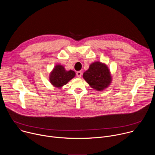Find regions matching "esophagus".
<instances>
[{
    "label": "esophagus",
    "mask_w": 155,
    "mask_h": 155,
    "mask_svg": "<svg viewBox=\"0 0 155 155\" xmlns=\"http://www.w3.org/2000/svg\"><path fill=\"white\" fill-rule=\"evenodd\" d=\"M76 74H77V77L80 78V77H81V75H82V72H81V71H78V72L76 73Z\"/></svg>",
    "instance_id": "obj_1"
}]
</instances>
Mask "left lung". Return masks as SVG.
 <instances>
[{"label": "left lung", "instance_id": "left-lung-1", "mask_svg": "<svg viewBox=\"0 0 155 155\" xmlns=\"http://www.w3.org/2000/svg\"><path fill=\"white\" fill-rule=\"evenodd\" d=\"M83 77L91 87L96 91H104L112 81V77L107 65L99 61L91 63L89 69L83 73Z\"/></svg>", "mask_w": 155, "mask_h": 155}]
</instances>
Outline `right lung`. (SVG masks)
Instances as JSON below:
<instances>
[{"label":"right lung","mask_w":155,"mask_h":155,"mask_svg":"<svg viewBox=\"0 0 155 155\" xmlns=\"http://www.w3.org/2000/svg\"><path fill=\"white\" fill-rule=\"evenodd\" d=\"M75 72L72 70L66 71L64 66L56 64L50 74V83L57 88H61L75 77Z\"/></svg>","instance_id":"obj_1"}]
</instances>
